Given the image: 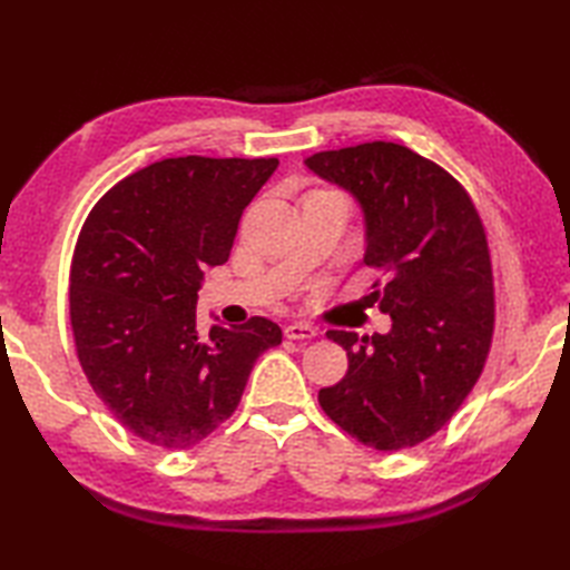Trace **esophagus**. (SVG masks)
I'll use <instances>...</instances> for the list:
<instances>
[{"label":"esophagus","instance_id":"34e87169","mask_svg":"<svg viewBox=\"0 0 570 570\" xmlns=\"http://www.w3.org/2000/svg\"><path fill=\"white\" fill-rule=\"evenodd\" d=\"M284 335L288 341H311L318 335V328H313L308 323H288L284 328Z\"/></svg>","mask_w":570,"mask_h":570}]
</instances>
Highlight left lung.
<instances>
[{"instance_id": "8db88e82", "label": "left lung", "mask_w": 570, "mask_h": 570, "mask_svg": "<svg viewBox=\"0 0 570 570\" xmlns=\"http://www.w3.org/2000/svg\"><path fill=\"white\" fill-rule=\"evenodd\" d=\"M313 174L353 193L365 215V264L384 274L370 304L386 335L328 331L347 353L345 377L318 392L337 426L377 451L441 431L485 367L494 331L488 235L468 190L394 141L318 151Z\"/></svg>"}]
</instances>
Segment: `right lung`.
<instances>
[{"label": "right lung", "mask_w": 570, "mask_h": 570, "mask_svg": "<svg viewBox=\"0 0 570 570\" xmlns=\"http://www.w3.org/2000/svg\"><path fill=\"white\" fill-rule=\"evenodd\" d=\"M278 159L178 156L119 180L95 203L70 264L80 367L112 416L161 448L196 445L245 392L254 362L282 343L269 318L200 333L205 266L225 264L242 210Z\"/></svg>", "instance_id": "right-lung-1"}]
</instances>
